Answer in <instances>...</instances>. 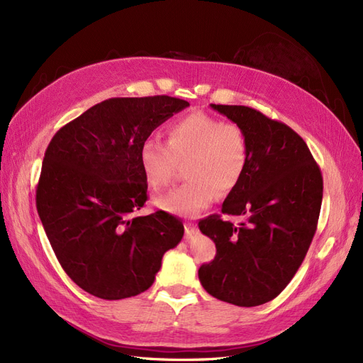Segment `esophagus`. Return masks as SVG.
<instances>
[{
  "mask_svg": "<svg viewBox=\"0 0 363 363\" xmlns=\"http://www.w3.org/2000/svg\"><path fill=\"white\" fill-rule=\"evenodd\" d=\"M196 233H199V228H196L194 224H184V235H186V238H192V236H195Z\"/></svg>",
  "mask_w": 363,
  "mask_h": 363,
  "instance_id": "obj_1",
  "label": "esophagus"
}]
</instances>
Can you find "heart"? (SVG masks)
Returning a JSON list of instances; mask_svg holds the SVG:
<instances>
[{
  "instance_id": "heart-1",
  "label": "heart",
  "mask_w": 363,
  "mask_h": 363,
  "mask_svg": "<svg viewBox=\"0 0 363 363\" xmlns=\"http://www.w3.org/2000/svg\"><path fill=\"white\" fill-rule=\"evenodd\" d=\"M168 145L147 138L139 147V167L145 182L162 191L177 175L179 163H186V180L180 188L157 200L163 211L195 216L216 196L236 188L247 167L245 131L235 123L203 112L174 121L167 128Z\"/></svg>"
}]
</instances>
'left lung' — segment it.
Wrapping results in <instances>:
<instances>
[{
	"label": "left lung",
	"instance_id": "1",
	"mask_svg": "<svg viewBox=\"0 0 363 363\" xmlns=\"http://www.w3.org/2000/svg\"><path fill=\"white\" fill-rule=\"evenodd\" d=\"M245 131L247 167L221 212L199 223L216 245L199 279L215 298L240 307L268 303L288 286L316 232L323 175L306 142L286 124L247 106L211 104Z\"/></svg>",
	"mask_w": 363,
	"mask_h": 363
}]
</instances>
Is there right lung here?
Returning <instances> with one entry per match:
<instances>
[{"label": "right lung", "instance_id": "1", "mask_svg": "<svg viewBox=\"0 0 363 363\" xmlns=\"http://www.w3.org/2000/svg\"><path fill=\"white\" fill-rule=\"evenodd\" d=\"M189 106L168 95L111 98L62 127L43 157L36 207L62 268L83 291L123 300L155 283L162 257L184 227L147 201L139 147Z\"/></svg>", "mask_w": 363, "mask_h": 363}]
</instances>
